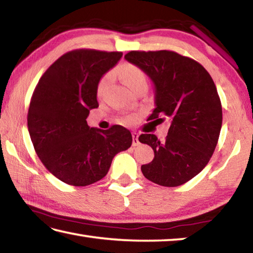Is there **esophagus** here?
<instances>
[{
  "label": "esophagus",
  "mask_w": 253,
  "mask_h": 253,
  "mask_svg": "<svg viewBox=\"0 0 253 253\" xmlns=\"http://www.w3.org/2000/svg\"><path fill=\"white\" fill-rule=\"evenodd\" d=\"M137 145H139L138 134L137 132H132V146H137Z\"/></svg>",
  "instance_id": "obj_1"
}]
</instances>
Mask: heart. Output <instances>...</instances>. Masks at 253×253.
<instances>
[{
    "instance_id": "heart-1",
    "label": "heart",
    "mask_w": 253,
    "mask_h": 253,
    "mask_svg": "<svg viewBox=\"0 0 253 253\" xmlns=\"http://www.w3.org/2000/svg\"><path fill=\"white\" fill-rule=\"evenodd\" d=\"M119 72H121V75L123 77V80L125 81V84L131 89V90L140 84H146V75H145L143 69H140L139 67L132 65V63H124V65L121 67V69H119ZM110 79H111V74H106L101 77L99 81H98L97 88H96V93L98 97H101L104 95V92L106 90L107 85L109 84ZM123 122L130 123L131 117L130 116L124 117Z\"/></svg>"
}]
</instances>
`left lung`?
<instances>
[{"instance_id":"obj_1","label":"left lung","mask_w":253,"mask_h":253,"mask_svg":"<svg viewBox=\"0 0 253 253\" xmlns=\"http://www.w3.org/2000/svg\"><path fill=\"white\" fill-rule=\"evenodd\" d=\"M125 59L155 85L156 108L148 121H170L164 142L153 134L138 137L154 151V160L142 165L144 176L162 186L182 185L207 166L219 140L222 106L212 77L198 61L169 50L130 51Z\"/></svg>"}]
</instances>
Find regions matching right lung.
<instances>
[{
	"label": "right lung",
	"instance_id": "1",
	"mask_svg": "<svg viewBox=\"0 0 253 253\" xmlns=\"http://www.w3.org/2000/svg\"><path fill=\"white\" fill-rule=\"evenodd\" d=\"M122 55L118 51H69L46 69L34 89L28 111L33 147L45 169L69 185H90L105 177L114 156L132 143L123 126L102 130L85 121L98 107V81Z\"/></svg>",
	"mask_w": 253,
	"mask_h": 253
}]
</instances>
